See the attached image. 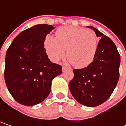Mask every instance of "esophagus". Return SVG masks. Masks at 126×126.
Wrapping results in <instances>:
<instances>
[{
    "label": "esophagus",
    "mask_w": 126,
    "mask_h": 126,
    "mask_svg": "<svg viewBox=\"0 0 126 126\" xmlns=\"http://www.w3.org/2000/svg\"><path fill=\"white\" fill-rule=\"evenodd\" d=\"M68 68V67H65V66H63V67H62V71H65V70H67Z\"/></svg>",
    "instance_id": "obj_1"
}]
</instances>
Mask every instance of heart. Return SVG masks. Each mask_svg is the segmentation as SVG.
I'll use <instances>...</instances> for the list:
<instances>
[{
    "label": "heart",
    "mask_w": 126,
    "mask_h": 126,
    "mask_svg": "<svg viewBox=\"0 0 126 126\" xmlns=\"http://www.w3.org/2000/svg\"><path fill=\"white\" fill-rule=\"evenodd\" d=\"M44 47L49 58L59 61L65 55L77 68H85L92 63L98 47V38L91 30L64 27L56 31V38L47 36Z\"/></svg>",
    "instance_id": "obj_1"
}]
</instances>
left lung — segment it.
<instances>
[{
    "label": "left lung",
    "mask_w": 126,
    "mask_h": 126,
    "mask_svg": "<svg viewBox=\"0 0 126 126\" xmlns=\"http://www.w3.org/2000/svg\"><path fill=\"white\" fill-rule=\"evenodd\" d=\"M88 28L101 38L93 62L84 68L74 69L68 86L79 104L92 107L103 104L112 95L120 77V56L110 38L94 27Z\"/></svg>",
    "instance_id": "8db88e82"
}]
</instances>
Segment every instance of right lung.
Returning a JSON list of instances; mask_svg holds the SVG:
<instances>
[{"mask_svg":"<svg viewBox=\"0 0 126 126\" xmlns=\"http://www.w3.org/2000/svg\"><path fill=\"white\" fill-rule=\"evenodd\" d=\"M54 27L41 24L21 32L7 49L4 78L12 97L25 106L42 102L49 94L52 79L62 73L52 63L44 42Z\"/></svg>","mask_w":126,"mask_h":126,"instance_id":"obj_1","label":"right lung"}]
</instances>
